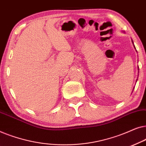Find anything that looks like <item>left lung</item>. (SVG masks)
I'll list each match as a JSON object with an SVG mask.
<instances>
[{
    "label": "left lung",
    "instance_id": "1",
    "mask_svg": "<svg viewBox=\"0 0 146 146\" xmlns=\"http://www.w3.org/2000/svg\"><path fill=\"white\" fill-rule=\"evenodd\" d=\"M132 43L133 44V41H132ZM134 48H135V46H134Z\"/></svg>",
    "mask_w": 146,
    "mask_h": 146
}]
</instances>
